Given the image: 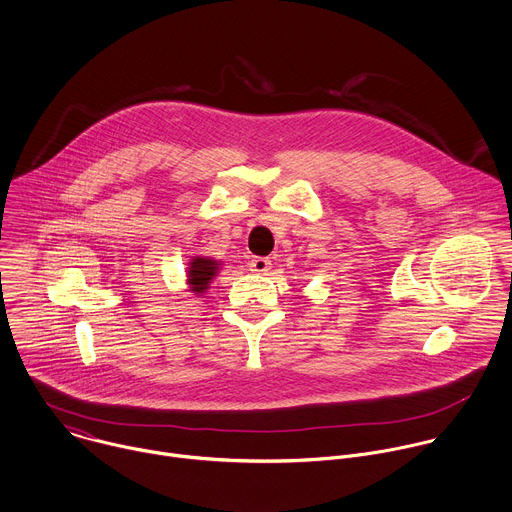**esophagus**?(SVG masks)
Returning <instances> with one entry per match:
<instances>
[{"instance_id": "34e87169", "label": "esophagus", "mask_w": 512, "mask_h": 512, "mask_svg": "<svg viewBox=\"0 0 512 512\" xmlns=\"http://www.w3.org/2000/svg\"><path fill=\"white\" fill-rule=\"evenodd\" d=\"M249 267L255 273H267L271 269V261L267 257H255V259H251Z\"/></svg>"}]
</instances>
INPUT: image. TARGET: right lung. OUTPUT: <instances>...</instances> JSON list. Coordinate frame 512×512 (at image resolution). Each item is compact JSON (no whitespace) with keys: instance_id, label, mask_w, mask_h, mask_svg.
I'll use <instances>...</instances> for the list:
<instances>
[{"instance_id":"right-lung-1","label":"right lung","mask_w":512,"mask_h":512,"mask_svg":"<svg viewBox=\"0 0 512 512\" xmlns=\"http://www.w3.org/2000/svg\"><path fill=\"white\" fill-rule=\"evenodd\" d=\"M215 275H217V263L213 259H203V257L193 259L189 267L191 291L203 293Z\"/></svg>"}]
</instances>
